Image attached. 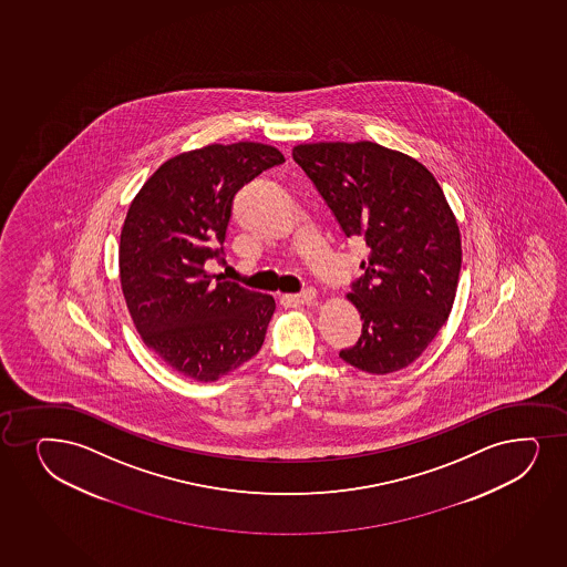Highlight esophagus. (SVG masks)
Segmentation results:
<instances>
[{"mask_svg": "<svg viewBox=\"0 0 567 567\" xmlns=\"http://www.w3.org/2000/svg\"><path fill=\"white\" fill-rule=\"evenodd\" d=\"M316 289H312V287H308V289H305L302 293L297 295H286L287 300H291V302H295V305H310L312 300H316Z\"/></svg>", "mask_w": 567, "mask_h": 567, "instance_id": "34e87169", "label": "esophagus"}]
</instances>
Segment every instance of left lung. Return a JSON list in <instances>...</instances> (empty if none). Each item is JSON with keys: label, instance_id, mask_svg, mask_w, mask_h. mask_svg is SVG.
<instances>
[{"label": "left lung", "instance_id": "1", "mask_svg": "<svg viewBox=\"0 0 567 567\" xmlns=\"http://www.w3.org/2000/svg\"><path fill=\"white\" fill-rule=\"evenodd\" d=\"M342 233L369 248L352 300L363 331L340 352L346 363L390 374L422 355L456 299L462 238L441 185L401 151L374 142L293 147Z\"/></svg>", "mask_w": 567, "mask_h": 567}]
</instances>
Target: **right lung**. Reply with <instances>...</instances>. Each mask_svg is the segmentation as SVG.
Wrapping results in <instances>:
<instances>
[{
    "label": "right lung",
    "instance_id": "add662e5",
    "mask_svg": "<svg viewBox=\"0 0 567 567\" xmlns=\"http://www.w3.org/2000/svg\"><path fill=\"white\" fill-rule=\"evenodd\" d=\"M286 163L272 145H206L169 158L132 200L118 276L145 346L196 382H215L259 352L276 310L270 295L204 270L223 259L236 193Z\"/></svg>",
    "mask_w": 567,
    "mask_h": 567
}]
</instances>
